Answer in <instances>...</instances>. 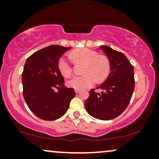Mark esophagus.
I'll return each mask as SVG.
<instances>
[{
	"mask_svg": "<svg viewBox=\"0 0 159 159\" xmlns=\"http://www.w3.org/2000/svg\"><path fill=\"white\" fill-rule=\"evenodd\" d=\"M75 92L76 93H79L80 90H78V89H75Z\"/></svg>",
	"mask_w": 159,
	"mask_h": 159,
	"instance_id": "1",
	"label": "esophagus"
}]
</instances>
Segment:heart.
Returning <instances> with one entry per match:
<instances>
[{"instance_id": "obj_1", "label": "heart", "mask_w": 159, "mask_h": 159, "mask_svg": "<svg viewBox=\"0 0 159 159\" xmlns=\"http://www.w3.org/2000/svg\"><path fill=\"white\" fill-rule=\"evenodd\" d=\"M71 60L75 64H84L82 69L83 75L75 76L67 82L70 87L84 90L89 88L97 81L102 83L108 78L111 71V66L108 58L105 55H99L96 51L87 48L75 49L69 54ZM58 69L62 75L68 78L73 73L72 63L65 57L58 60Z\"/></svg>"}]
</instances>
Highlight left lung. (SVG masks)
Returning <instances> with one entry per match:
<instances>
[{
	"mask_svg": "<svg viewBox=\"0 0 159 159\" xmlns=\"http://www.w3.org/2000/svg\"><path fill=\"white\" fill-rule=\"evenodd\" d=\"M101 48L110 61L111 71L106 81L98 89L90 91L85 102V109L90 116L102 120L114 119L129 105L134 89V66L125 54L106 45Z\"/></svg>",
	"mask_w": 159,
	"mask_h": 159,
	"instance_id": "8db88e82",
	"label": "left lung"
}]
</instances>
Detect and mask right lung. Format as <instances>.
Here are the masks:
<instances>
[{
  "instance_id": "1",
  "label": "right lung",
  "mask_w": 159,
  "mask_h": 159,
  "mask_svg": "<svg viewBox=\"0 0 159 159\" xmlns=\"http://www.w3.org/2000/svg\"><path fill=\"white\" fill-rule=\"evenodd\" d=\"M70 48L49 45L34 53L25 62L21 75L23 96L29 109L40 119L61 118L75 96L73 88L63 85L64 78L57 66L61 56Z\"/></svg>"
}]
</instances>
